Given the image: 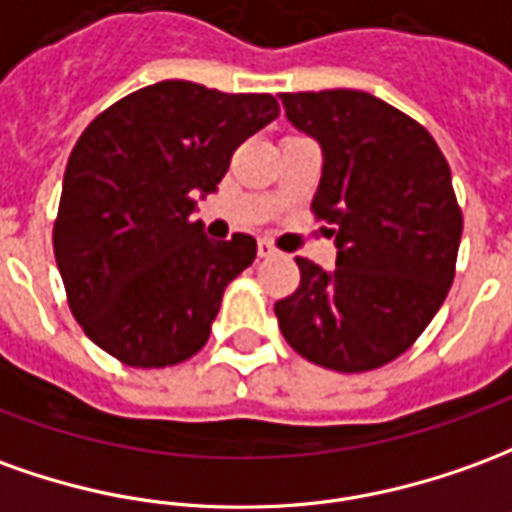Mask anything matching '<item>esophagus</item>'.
Segmentation results:
<instances>
[{"label": "esophagus", "instance_id": "1", "mask_svg": "<svg viewBox=\"0 0 512 512\" xmlns=\"http://www.w3.org/2000/svg\"><path fill=\"white\" fill-rule=\"evenodd\" d=\"M257 255H260V257H274V255H277V249L268 244V241H260V244H257Z\"/></svg>", "mask_w": 512, "mask_h": 512}]
</instances>
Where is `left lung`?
<instances>
[{
  "instance_id": "1",
  "label": "left lung",
  "mask_w": 512,
  "mask_h": 512,
  "mask_svg": "<svg viewBox=\"0 0 512 512\" xmlns=\"http://www.w3.org/2000/svg\"><path fill=\"white\" fill-rule=\"evenodd\" d=\"M321 144L313 216L332 224V271L296 257L299 288L274 305L285 341L316 366L360 374L407 352L455 280L463 213L430 132L366 91L280 94Z\"/></svg>"
}]
</instances>
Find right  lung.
I'll return each instance as SVG.
<instances>
[{"instance_id":"right-lung-1","label":"right lung","mask_w":512,"mask_h":512,"mask_svg":"<svg viewBox=\"0 0 512 512\" xmlns=\"http://www.w3.org/2000/svg\"><path fill=\"white\" fill-rule=\"evenodd\" d=\"M280 116L271 94L163 80L96 116L74 144L55 260L85 335L124 366L163 368L210 338L224 288L257 255L252 235L210 241L191 221L232 152Z\"/></svg>"}]
</instances>
